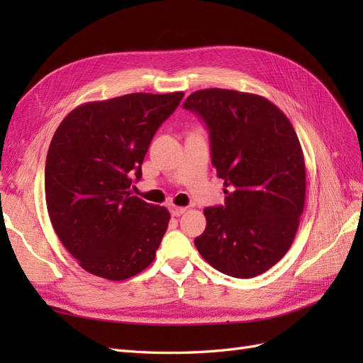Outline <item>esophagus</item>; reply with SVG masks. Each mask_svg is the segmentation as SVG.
<instances>
[{
    "instance_id": "esophagus-1",
    "label": "esophagus",
    "mask_w": 363,
    "mask_h": 363,
    "mask_svg": "<svg viewBox=\"0 0 363 363\" xmlns=\"http://www.w3.org/2000/svg\"><path fill=\"white\" fill-rule=\"evenodd\" d=\"M169 211H171V215H172V216H182V215L186 212V207H180V206L171 204V206H169Z\"/></svg>"
}]
</instances>
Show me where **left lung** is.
<instances>
[{
	"instance_id": "8db88e82",
	"label": "left lung",
	"mask_w": 363,
	"mask_h": 363,
	"mask_svg": "<svg viewBox=\"0 0 363 363\" xmlns=\"http://www.w3.org/2000/svg\"><path fill=\"white\" fill-rule=\"evenodd\" d=\"M183 107L206 123L212 164L230 189L224 206L204 208L195 247L219 272L256 277L286 255L300 225L306 167L298 136L260 95L212 87L191 94Z\"/></svg>"
}]
</instances>
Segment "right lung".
Listing matches in <instances>:
<instances>
[{
	"mask_svg": "<svg viewBox=\"0 0 363 363\" xmlns=\"http://www.w3.org/2000/svg\"><path fill=\"white\" fill-rule=\"evenodd\" d=\"M183 92L127 94L75 107L54 133L45 199L54 232L94 276L125 280L155 260L171 215L131 195L152 136Z\"/></svg>",
	"mask_w": 363,
	"mask_h": 363,
	"instance_id": "obj_1",
	"label": "right lung"
}]
</instances>
